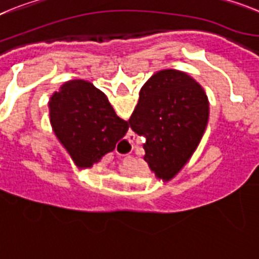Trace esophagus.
<instances>
[{"instance_id":"34e87169","label":"esophagus","mask_w":259,"mask_h":259,"mask_svg":"<svg viewBox=\"0 0 259 259\" xmlns=\"http://www.w3.org/2000/svg\"><path fill=\"white\" fill-rule=\"evenodd\" d=\"M124 143H125V144H127V145H130V144H131V140H128V139H127V140H125ZM127 158H128V157H127Z\"/></svg>"}]
</instances>
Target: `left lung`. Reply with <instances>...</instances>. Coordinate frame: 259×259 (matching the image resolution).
<instances>
[{"label":"left lung","mask_w":259,"mask_h":259,"mask_svg":"<svg viewBox=\"0 0 259 259\" xmlns=\"http://www.w3.org/2000/svg\"><path fill=\"white\" fill-rule=\"evenodd\" d=\"M208 121V99L195 79L180 70H161L140 90L128 120L145 138L144 160L158 178L170 180L187 162Z\"/></svg>","instance_id":"8db88e82"}]
</instances>
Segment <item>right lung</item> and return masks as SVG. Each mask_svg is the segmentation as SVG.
<instances>
[{"instance_id":"1","label":"right lung","mask_w":259,"mask_h":259,"mask_svg":"<svg viewBox=\"0 0 259 259\" xmlns=\"http://www.w3.org/2000/svg\"><path fill=\"white\" fill-rule=\"evenodd\" d=\"M50 116L55 134L78 166H92L114 151L130 127L107 97L83 79L64 83L51 97Z\"/></svg>"}]
</instances>
